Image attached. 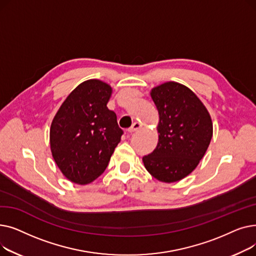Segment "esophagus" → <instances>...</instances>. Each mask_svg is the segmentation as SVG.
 <instances>
[{
  "instance_id": "34e87169",
  "label": "esophagus",
  "mask_w": 256,
  "mask_h": 256,
  "mask_svg": "<svg viewBox=\"0 0 256 256\" xmlns=\"http://www.w3.org/2000/svg\"><path fill=\"white\" fill-rule=\"evenodd\" d=\"M140 128H141V124H138V122H135V124H134L128 130V132L130 134H132V132H135L139 130Z\"/></svg>"
}]
</instances>
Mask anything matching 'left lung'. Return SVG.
I'll use <instances>...</instances> for the list:
<instances>
[{
  "instance_id": "left-lung-1",
  "label": "left lung",
  "mask_w": 256,
  "mask_h": 256,
  "mask_svg": "<svg viewBox=\"0 0 256 256\" xmlns=\"http://www.w3.org/2000/svg\"><path fill=\"white\" fill-rule=\"evenodd\" d=\"M160 116L156 150L143 163L158 180L174 182L186 178L204 158L212 136L206 108L189 88L168 82L152 90Z\"/></svg>"
}]
</instances>
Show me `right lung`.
Segmentation results:
<instances>
[{"instance_id": "obj_1", "label": "right lung", "mask_w": 256, "mask_h": 256, "mask_svg": "<svg viewBox=\"0 0 256 256\" xmlns=\"http://www.w3.org/2000/svg\"><path fill=\"white\" fill-rule=\"evenodd\" d=\"M112 88L98 80L80 84L60 106L50 130V150L64 176L86 184L110 162L124 130L106 108Z\"/></svg>"}]
</instances>
